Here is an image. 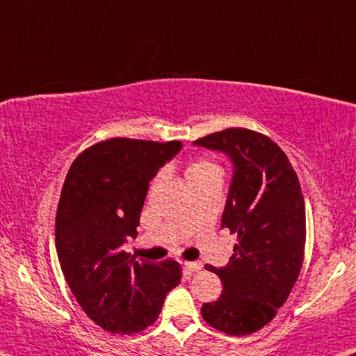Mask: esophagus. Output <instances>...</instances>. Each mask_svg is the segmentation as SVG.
<instances>
[{
	"label": "esophagus",
	"mask_w": 356,
	"mask_h": 356,
	"mask_svg": "<svg viewBox=\"0 0 356 356\" xmlns=\"http://www.w3.org/2000/svg\"><path fill=\"white\" fill-rule=\"evenodd\" d=\"M184 267L188 273H195L200 272V270L203 268V265H201V262H184Z\"/></svg>",
	"instance_id": "obj_1"
}]
</instances>
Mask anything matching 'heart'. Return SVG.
<instances>
[{"instance_id": "obj_1", "label": "heart", "mask_w": 356, "mask_h": 356, "mask_svg": "<svg viewBox=\"0 0 356 356\" xmlns=\"http://www.w3.org/2000/svg\"><path fill=\"white\" fill-rule=\"evenodd\" d=\"M209 176H220V166L214 161L206 160V158H201V160H196L192 164H188L187 172H185L187 182Z\"/></svg>"}]
</instances>
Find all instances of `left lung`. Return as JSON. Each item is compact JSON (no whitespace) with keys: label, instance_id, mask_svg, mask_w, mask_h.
I'll use <instances>...</instances> for the list:
<instances>
[{"label":"left lung","instance_id":"8db88e82","mask_svg":"<svg viewBox=\"0 0 356 356\" xmlns=\"http://www.w3.org/2000/svg\"><path fill=\"white\" fill-rule=\"evenodd\" d=\"M193 145L225 153L233 174L222 229L238 243L219 275L224 293L201 307L212 327L229 336L261 330L277 315L299 277L305 246V203L284 152L259 132L230 127Z\"/></svg>","mask_w":356,"mask_h":356}]
</instances>
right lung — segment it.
I'll use <instances>...</instances> for the list:
<instances>
[{"mask_svg":"<svg viewBox=\"0 0 356 356\" xmlns=\"http://www.w3.org/2000/svg\"><path fill=\"white\" fill-rule=\"evenodd\" d=\"M180 148L179 140L99 142L73 161L63 182L56 216L60 268L78 304L105 331L152 326L182 278L176 261H137L123 251L137 236L150 180Z\"/></svg>","mask_w":356,"mask_h":356,"instance_id":"obj_1","label":"right lung"}]
</instances>
